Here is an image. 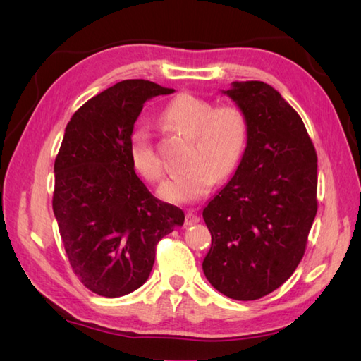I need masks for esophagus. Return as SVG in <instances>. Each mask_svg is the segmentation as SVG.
Segmentation results:
<instances>
[{
	"label": "esophagus",
	"instance_id": "esophagus-1",
	"mask_svg": "<svg viewBox=\"0 0 361 361\" xmlns=\"http://www.w3.org/2000/svg\"><path fill=\"white\" fill-rule=\"evenodd\" d=\"M198 221H200V217L197 216V212L189 211V212L186 214V220H185L186 225H195V224H198Z\"/></svg>",
	"mask_w": 361,
	"mask_h": 361
}]
</instances>
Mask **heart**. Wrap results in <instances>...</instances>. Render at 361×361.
Here are the masks:
<instances>
[{"label": "heart", "mask_w": 361, "mask_h": 361, "mask_svg": "<svg viewBox=\"0 0 361 361\" xmlns=\"http://www.w3.org/2000/svg\"><path fill=\"white\" fill-rule=\"evenodd\" d=\"M161 118L169 127L189 136L181 172L161 185L158 194L167 202H192L203 197L214 181L234 172L248 140V119L240 106H216L208 99L180 94L169 102ZM130 161L135 171L149 181L163 176V163L149 130L136 128L128 142Z\"/></svg>", "instance_id": "obj_1"}]
</instances>
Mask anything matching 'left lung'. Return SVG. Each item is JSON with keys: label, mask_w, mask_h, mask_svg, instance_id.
Wrapping results in <instances>:
<instances>
[{"label": "left lung", "mask_w": 361, "mask_h": 361, "mask_svg": "<svg viewBox=\"0 0 361 361\" xmlns=\"http://www.w3.org/2000/svg\"><path fill=\"white\" fill-rule=\"evenodd\" d=\"M221 93L247 114V147L233 178L203 209L212 242L203 259L211 286L237 301L281 287L304 256L317 216V152L299 114L264 82Z\"/></svg>", "instance_id": "8db88e82"}]
</instances>
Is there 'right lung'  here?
I'll use <instances>...</instances> for the list:
<instances>
[{"label": "right lung", "mask_w": 361, "mask_h": 361, "mask_svg": "<svg viewBox=\"0 0 361 361\" xmlns=\"http://www.w3.org/2000/svg\"><path fill=\"white\" fill-rule=\"evenodd\" d=\"M173 88L122 80L73 114L54 163L52 209L73 271L93 293L119 298L149 279L157 243L185 224L137 178L128 142L145 101Z\"/></svg>", "instance_id": "obj_1"}]
</instances>
